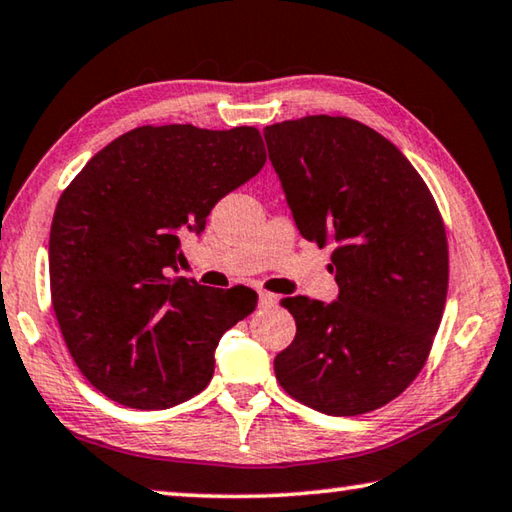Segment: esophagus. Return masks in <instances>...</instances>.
<instances>
[{
	"label": "esophagus",
	"mask_w": 512,
	"mask_h": 512,
	"mask_svg": "<svg viewBox=\"0 0 512 512\" xmlns=\"http://www.w3.org/2000/svg\"><path fill=\"white\" fill-rule=\"evenodd\" d=\"M277 302V298L273 296V293H268V291H259V305L262 307H273Z\"/></svg>",
	"instance_id": "34e87169"
}]
</instances>
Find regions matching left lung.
<instances>
[{
    "label": "left lung",
    "instance_id": "left-lung-1",
    "mask_svg": "<svg viewBox=\"0 0 512 512\" xmlns=\"http://www.w3.org/2000/svg\"><path fill=\"white\" fill-rule=\"evenodd\" d=\"M300 235L334 244V302L284 298L296 339L275 357L293 400L327 415H361L418 377L443 318L445 225L420 173L377 131L309 115L264 128Z\"/></svg>",
    "mask_w": 512,
    "mask_h": 512
}]
</instances>
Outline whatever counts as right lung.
Here are the masks:
<instances>
[{
  "label": "right lung",
  "mask_w": 512,
  "mask_h": 512,
  "mask_svg": "<svg viewBox=\"0 0 512 512\" xmlns=\"http://www.w3.org/2000/svg\"><path fill=\"white\" fill-rule=\"evenodd\" d=\"M266 162L253 126H140L85 164L60 194L49 282L76 366L110 400L160 411L210 384L214 350L253 314V289H207L178 271L180 237L201 235L225 194Z\"/></svg>",
  "instance_id": "obj_1"
}]
</instances>
